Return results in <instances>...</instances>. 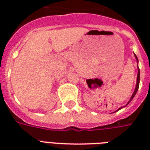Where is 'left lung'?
<instances>
[{
	"instance_id": "8db88e82",
	"label": "left lung",
	"mask_w": 150,
	"mask_h": 150,
	"mask_svg": "<svg viewBox=\"0 0 150 150\" xmlns=\"http://www.w3.org/2000/svg\"><path fill=\"white\" fill-rule=\"evenodd\" d=\"M134 55H135V58H136V60H137V62H139V60H138V58H137V56H136V55H135V54H134ZM139 81H140V70H139V66H138L137 80H136V86H135V91H134L133 94H132V96H131V98H130V100H129V101H128V102L127 103V104H126L125 106H124V107H120V108H119V109L117 110H119L122 109V108H124V107H126V106H127V105H128V103H129L131 102V101H132V99L134 98V96H135V94H136V93H137V91H138V89H139ZM117 110H116V111H117ZM116 111H115V112H116Z\"/></svg>"
}]
</instances>
